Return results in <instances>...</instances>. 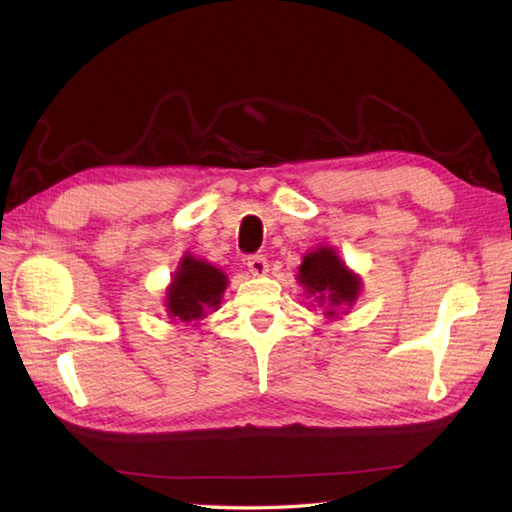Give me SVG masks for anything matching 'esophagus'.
<instances>
[{"instance_id": "obj_1", "label": "esophagus", "mask_w": 512, "mask_h": 512, "mask_svg": "<svg viewBox=\"0 0 512 512\" xmlns=\"http://www.w3.org/2000/svg\"><path fill=\"white\" fill-rule=\"evenodd\" d=\"M248 268H250V273L257 275V277L266 275V270H268L266 257H264V255H250V257H248Z\"/></svg>"}]
</instances>
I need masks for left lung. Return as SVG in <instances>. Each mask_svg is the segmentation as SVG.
I'll return each mask as SVG.
<instances>
[{
	"instance_id": "8db88e82",
	"label": "left lung",
	"mask_w": 512,
	"mask_h": 512,
	"mask_svg": "<svg viewBox=\"0 0 512 512\" xmlns=\"http://www.w3.org/2000/svg\"><path fill=\"white\" fill-rule=\"evenodd\" d=\"M297 279L306 295L314 297L319 308H325V317L330 319H334L341 308H350L363 286L361 277L354 275L330 246H321L312 253H306Z\"/></svg>"
}]
</instances>
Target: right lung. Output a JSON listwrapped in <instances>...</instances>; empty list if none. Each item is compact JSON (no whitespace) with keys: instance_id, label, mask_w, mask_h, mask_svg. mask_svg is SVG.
I'll return each mask as SVG.
<instances>
[{"instance_id":"obj_1","label":"right lung","mask_w":512,"mask_h":512,"mask_svg":"<svg viewBox=\"0 0 512 512\" xmlns=\"http://www.w3.org/2000/svg\"><path fill=\"white\" fill-rule=\"evenodd\" d=\"M226 275L204 259L184 255L167 288V312L173 321L198 323L217 310L226 290Z\"/></svg>"}]
</instances>
